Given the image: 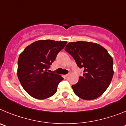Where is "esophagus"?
<instances>
[{"instance_id":"esophagus-1","label":"esophagus","mask_w":126,"mask_h":126,"mask_svg":"<svg viewBox=\"0 0 126 126\" xmlns=\"http://www.w3.org/2000/svg\"><path fill=\"white\" fill-rule=\"evenodd\" d=\"M69 74H66V75H65V78H66V79H67V78H69Z\"/></svg>"}]
</instances>
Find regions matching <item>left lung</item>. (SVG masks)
<instances>
[{"label": "left lung", "mask_w": 126, "mask_h": 126, "mask_svg": "<svg viewBox=\"0 0 126 126\" xmlns=\"http://www.w3.org/2000/svg\"><path fill=\"white\" fill-rule=\"evenodd\" d=\"M65 50L84 69L78 83L72 86L80 98L91 100L100 96L110 85L113 75V59L104 47L98 43L79 41L70 42Z\"/></svg>", "instance_id": "obj_1"}]
</instances>
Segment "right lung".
<instances>
[{"label": "right lung", "mask_w": 126, "mask_h": 126, "mask_svg": "<svg viewBox=\"0 0 126 126\" xmlns=\"http://www.w3.org/2000/svg\"><path fill=\"white\" fill-rule=\"evenodd\" d=\"M66 43L67 42L52 40H38L26 47L20 53L17 77L30 96L44 100L56 93L58 84L64 78L61 75L47 71Z\"/></svg>", "instance_id": "1"}]
</instances>
